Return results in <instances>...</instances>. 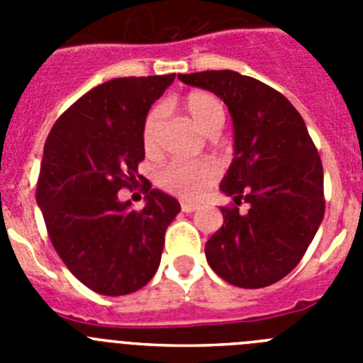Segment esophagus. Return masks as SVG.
I'll return each mask as SVG.
<instances>
[{
    "label": "esophagus",
    "mask_w": 363,
    "mask_h": 363,
    "mask_svg": "<svg viewBox=\"0 0 363 363\" xmlns=\"http://www.w3.org/2000/svg\"><path fill=\"white\" fill-rule=\"evenodd\" d=\"M198 209H200V205L198 203H191V201H184V203H182V211H184V213H194V211Z\"/></svg>",
    "instance_id": "34e87169"
}]
</instances>
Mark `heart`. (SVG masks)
Masks as SVG:
<instances>
[{
	"mask_svg": "<svg viewBox=\"0 0 363 363\" xmlns=\"http://www.w3.org/2000/svg\"><path fill=\"white\" fill-rule=\"evenodd\" d=\"M184 111L191 121L198 129L207 136H218L220 130L225 125V107L211 92L192 91L182 101ZM163 108H150L145 116L142 127V143L147 154H152L158 145V133L162 125ZM220 176V165L214 160H196V162H187V160H172L167 165H163L156 174V182L167 192L174 196L192 200L203 194L207 187L214 184Z\"/></svg>",
	"mask_w": 363,
	"mask_h": 363,
	"instance_id": "1",
	"label": "heart"
}]
</instances>
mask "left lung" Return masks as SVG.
Listing matches in <instances>:
<instances>
[{
  "instance_id": "8db88e82",
  "label": "left lung",
  "mask_w": 363,
  "mask_h": 363,
  "mask_svg": "<svg viewBox=\"0 0 363 363\" xmlns=\"http://www.w3.org/2000/svg\"><path fill=\"white\" fill-rule=\"evenodd\" d=\"M178 79L214 92L233 118L234 158L220 191L234 205L221 207L223 223L205 243L207 262L236 287L277 284L300 264L325 213L322 160L306 121L284 94L234 70Z\"/></svg>"
}]
</instances>
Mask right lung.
<instances>
[{
	"mask_svg": "<svg viewBox=\"0 0 363 363\" xmlns=\"http://www.w3.org/2000/svg\"><path fill=\"white\" fill-rule=\"evenodd\" d=\"M174 74L116 78L63 112L43 147L36 200L50 242L74 277L105 296L149 284L162 259L178 200L144 182L146 207L134 211L117 191L133 186L145 158L142 127Z\"/></svg>",
	"mask_w": 363,
	"mask_h": 363,
	"instance_id": "1",
	"label": "right lung"
}]
</instances>
